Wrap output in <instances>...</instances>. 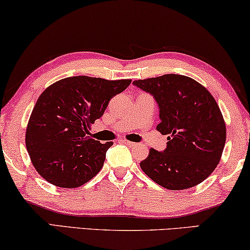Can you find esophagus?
Returning <instances> with one entry per match:
<instances>
[{
  "instance_id": "obj_1",
  "label": "esophagus",
  "mask_w": 250,
  "mask_h": 250,
  "mask_svg": "<svg viewBox=\"0 0 250 250\" xmlns=\"http://www.w3.org/2000/svg\"><path fill=\"white\" fill-rule=\"evenodd\" d=\"M121 143H124L125 145H126V146H129V147H135L136 146V144L135 143H132V141H129V140H122Z\"/></svg>"
}]
</instances>
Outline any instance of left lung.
Here are the masks:
<instances>
[{
    "label": "left lung",
    "instance_id": "left-lung-1",
    "mask_svg": "<svg viewBox=\"0 0 250 250\" xmlns=\"http://www.w3.org/2000/svg\"><path fill=\"white\" fill-rule=\"evenodd\" d=\"M133 85L154 96L161 118L157 130L168 136L165 150L151 148L141 169L173 191L202 183L220 162L226 144V124L213 96L193 78L177 74L138 80Z\"/></svg>",
    "mask_w": 250,
    "mask_h": 250
}]
</instances>
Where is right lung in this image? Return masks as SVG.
<instances>
[{"instance_id":"add662e5","label":"right lung","mask_w":250,"mask_h":250,"mask_svg":"<svg viewBox=\"0 0 250 250\" xmlns=\"http://www.w3.org/2000/svg\"><path fill=\"white\" fill-rule=\"evenodd\" d=\"M130 83L131 80L73 76L44 89L25 132L28 154L42 177L59 188H74L101 170L113 143L92 139L89 129L102 117L110 100Z\"/></svg>"}]
</instances>
